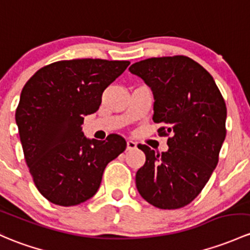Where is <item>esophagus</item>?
Wrapping results in <instances>:
<instances>
[{
    "mask_svg": "<svg viewBox=\"0 0 250 250\" xmlns=\"http://www.w3.org/2000/svg\"><path fill=\"white\" fill-rule=\"evenodd\" d=\"M136 148V144L134 143L133 140H128L127 141V149H135Z\"/></svg>",
    "mask_w": 250,
    "mask_h": 250,
    "instance_id": "obj_1",
    "label": "esophagus"
}]
</instances>
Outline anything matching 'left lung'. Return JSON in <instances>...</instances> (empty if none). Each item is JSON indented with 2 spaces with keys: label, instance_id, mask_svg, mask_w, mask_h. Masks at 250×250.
Returning a JSON list of instances; mask_svg holds the SVG:
<instances>
[{
  "label": "left lung",
  "instance_id": "obj_1",
  "mask_svg": "<svg viewBox=\"0 0 250 250\" xmlns=\"http://www.w3.org/2000/svg\"><path fill=\"white\" fill-rule=\"evenodd\" d=\"M153 92V121L169 149L146 156L135 176L147 202L162 209L187 206L206 186L227 135V105L212 75L187 56L152 57L130 65Z\"/></svg>",
  "mask_w": 250,
  "mask_h": 250
}]
</instances>
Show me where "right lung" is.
<instances>
[{
    "label": "right lung",
    "instance_id": "1",
    "mask_svg": "<svg viewBox=\"0 0 250 250\" xmlns=\"http://www.w3.org/2000/svg\"><path fill=\"white\" fill-rule=\"evenodd\" d=\"M129 64L101 59L54 62L23 86L15 112L23 156L37 189L52 204L68 207L91 199L106 165L127 147L117 134L90 140L81 125Z\"/></svg>",
    "mask_w": 250,
    "mask_h": 250
}]
</instances>
